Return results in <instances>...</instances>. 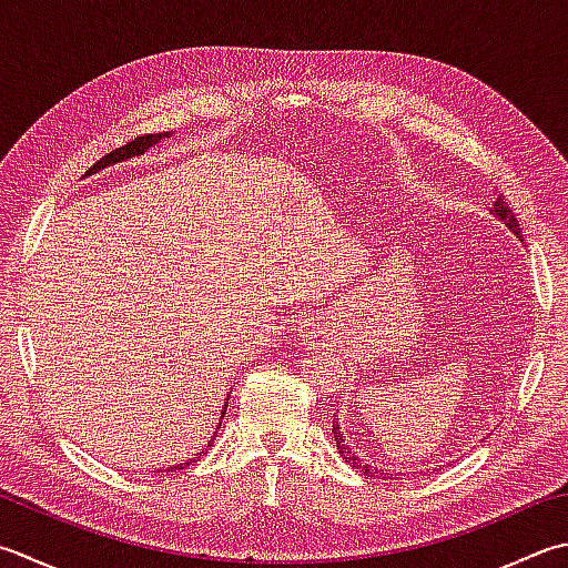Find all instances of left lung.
I'll use <instances>...</instances> for the list:
<instances>
[{"label": "left lung", "instance_id": "1", "mask_svg": "<svg viewBox=\"0 0 568 568\" xmlns=\"http://www.w3.org/2000/svg\"><path fill=\"white\" fill-rule=\"evenodd\" d=\"M491 215H497L501 222L507 224V227H509L511 232L519 234V222H517V217H515V212L509 210L505 195H499V197L495 200V207H491ZM336 420H338V417H334V440H336V450L341 453V457H344L351 467L361 469L363 475L376 477V473H373L371 465H363V459H358V457H356V453H351V447L344 443V435H341V430H338V423H336ZM381 475H383V473H381Z\"/></svg>", "mask_w": 568, "mask_h": 568}]
</instances>
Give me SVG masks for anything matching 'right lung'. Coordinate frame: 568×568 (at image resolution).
Instances as JSON below:
<instances>
[{"instance_id":"1","label":"right lung","mask_w":568,"mask_h":568,"mask_svg":"<svg viewBox=\"0 0 568 568\" xmlns=\"http://www.w3.org/2000/svg\"><path fill=\"white\" fill-rule=\"evenodd\" d=\"M163 135H168V133H148V135H138V138H133L131 143H125V145H121V148H115V151H111V153H105L99 163H95L89 173H93V170H99V168H103V165H111V163H118V160H125V158H133V155H141V153H145L148 148H151L153 143H158L160 138ZM230 400V398H227ZM224 413H227V408L222 410V417H224ZM222 425V423H220ZM217 437V435H215ZM215 437H212L210 440V445L207 447H212V443H215ZM205 455V453H202ZM192 463H195V459H190V463H180V465H175V467H170V473H173V469H185V467H190Z\"/></svg>"}]
</instances>
